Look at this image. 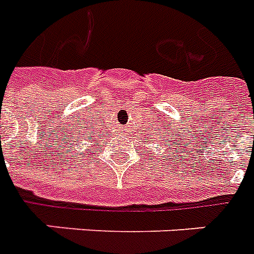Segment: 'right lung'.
<instances>
[{
  "instance_id": "obj_1",
  "label": "right lung",
  "mask_w": 254,
  "mask_h": 254,
  "mask_svg": "<svg viewBox=\"0 0 254 254\" xmlns=\"http://www.w3.org/2000/svg\"><path fill=\"white\" fill-rule=\"evenodd\" d=\"M88 133H89V131H88ZM88 133L83 137V138H84L87 142H91V137H93V131H92V134H88Z\"/></svg>"
}]
</instances>
